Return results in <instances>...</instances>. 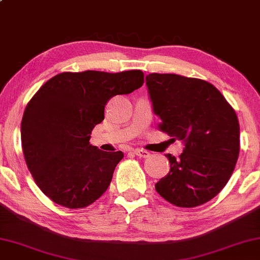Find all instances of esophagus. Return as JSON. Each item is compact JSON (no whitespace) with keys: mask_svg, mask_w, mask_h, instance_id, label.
Returning <instances> with one entry per match:
<instances>
[{"mask_svg":"<svg viewBox=\"0 0 260 260\" xmlns=\"http://www.w3.org/2000/svg\"><path fill=\"white\" fill-rule=\"evenodd\" d=\"M134 153H135V155H137L138 157H142V158H146V157L150 156V152L146 151V150H143V149H135Z\"/></svg>","mask_w":260,"mask_h":260,"instance_id":"obj_1","label":"esophagus"}]
</instances>
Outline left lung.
<instances>
[{
    "mask_svg": "<svg viewBox=\"0 0 260 260\" xmlns=\"http://www.w3.org/2000/svg\"><path fill=\"white\" fill-rule=\"evenodd\" d=\"M158 127L184 142L183 153L170 161L169 174L156 191L178 208H194L223 190L239 156V122L236 111L209 82L176 74L145 77Z\"/></svg>",
    "mask_w": 260,
    "mask_h": 260,
    "instance_id": "obj_1",
    "label": "left lung"
}]
</instances>
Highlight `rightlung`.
Listing matches in <instances>:
<instances>
[{
  "label": "right lung",
  "instance_id": "obj_1",
  "mask_svg": "<svg viewBox=\"0 0 260 260\" xmlns=\"http://www.w3.org/2000/svg\"><path fill=\"white\" fill-rule=\"evenodd\" d=\"M143 83L141 70L61 73L29 101L21 123L22 149L34 180L52 202L82 209L107 191L124 155L91 145L90 135L104 119L111 97Z\"/></svg>",
  "mask_w": 260,
  "mask_h": 260
}]
</instances>
